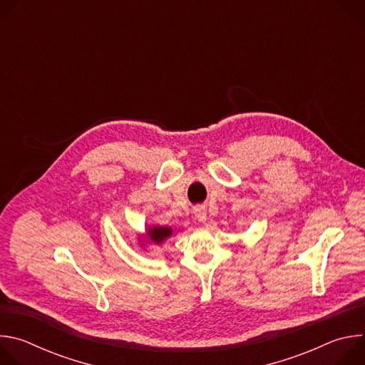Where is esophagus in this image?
Masks as SVG:
<instances>
[{"instance_id":"obj_1","label":"esophagus","mask_w":365,"mask_h":365,"mask_svg":"<svg viewBox=\"0 0 365 365\" xmlns=\"http://www.w3.org/2000/svg\"><path fill=\"white\" fill-rule=\"evenodd\" d=\"M195 217L199 222H205L206 221V210L203 206H197L195 207Z\"/></svg>"}]
</instances>
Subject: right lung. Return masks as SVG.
Returning <instances> with one entry per match:
<instances>
[{
  "instance_id": "1",
  "label": "right lung",
  "mask_w": 365,
  "mask_h": 365,
  "mask_svg": "<svg viewBox=\"0 0 365 365\" xmlns=\"http://www.w3.org/2000/svg\"><path fill=\"white\" fill-rule=\"evenodd\" d=\"M173 235V228L172 227H163V225H150L145 230V234L140 237L138 242L140 245L144 247V244H154V245H160L163 244L168 238Z\"/></svg>"
}]
</instances>
